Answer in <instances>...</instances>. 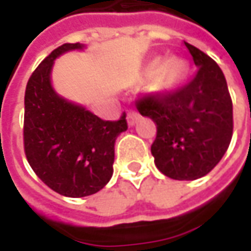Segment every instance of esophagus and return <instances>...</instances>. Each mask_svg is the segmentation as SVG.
Instances as JSON below:
<instances>
[{
	"label": "esophagus",
	"mask_w": 251,
	"mask_h": 251,
	"mask_svg": "<svg viewBox=\"0 0 251 251\" xmlns=\"http://www.w3.org/2000/svg\"><path fill=\"white\" fill-rule=\"evenodd\" d=\"M138 120H140V113L137 110H128V113H127V123H128V126H134Z\"/></svg>",
	"instance_id": "esophagus-1"
}]
</instances>
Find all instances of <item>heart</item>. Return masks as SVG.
Returning <instances> with one entry per match:
<instances>
[{
	"mask_svg": "<svg viewBox=\"0 0 251 251\" xmlns=\"http://www.w3.org/2000/svg\"><path fill=\"white\" fill-rule=\"evenodd\" d=\"M147 74L155 76V82L160 89H175L186 78L187 63L176 57L165 61H162V58H155L147 65Z\"/></svg>",
	"mask_w": 251,
	"mask_h": 251,
	"instance_id": "b5f03b06",
	"label": "heart"
}]
</instances>
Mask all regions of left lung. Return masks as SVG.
Listing matches in <instances>:
<instances>
[{
    "instance_id": "left-lung-1",
    "label": "left lung",
    "mask_w": 251,
    "mask_h": 251,
    "mask_svg": "<svg viewBox=\"0 0 251 251\" xmlns=\"http://www.w3.org/2000/svg\"><path fill=\"white\" fill-rule=\"evenodd\" d=\"M184 44L198 67L193 79L173 92L142 95L137 109L156 123L151 145L156 168L175 180H196L215 168L229 148L233 106L219 65Z\"/></svg>"
}]
</instances>
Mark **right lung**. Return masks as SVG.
Returning a JSON list of instances; mask_svg holds the SVG:
<instances>
[{"mask_svg":"<svg viewBox=\"0 0 251 251\" xmlns=\"http://www.w3.org/2000/svg\"><path fill=\"white\" fill-rule=\"evenodd\" d=\"M79 43H65L47 55L25 91L24 148L26 159L46 186L65 197H86L113 175L114 142L127 130L126 113L117 121L100 117L60 98L51 88L54 60Z\"/></svg>","mask_w":251,"mask_h":251,"instance_id":"1","label":"right lung"}]
</instances>
